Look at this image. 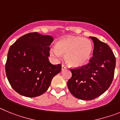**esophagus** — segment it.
Wrapping results in <instances>:
<instances>
[{
  "label": "esophagus",
  "mask_w": 120,
  "mask_h": 120,
  "mask_svg": "<svg viewBox=\"0 0 120 120\" xmlns=\"http://www.w3.org/2000/svg\"><path fill=\"white\" fill-rule=\"evenodd\" d=\"M66 68H67V67H66V65H64V64H62L61 65V69L62 70H64V69H65Z\"/></svg>",
  "instance_id": "34e87169"
}]
</instances>
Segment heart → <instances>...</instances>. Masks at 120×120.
<instances>
[{
  "mask_svg": "<svg viewBox=\"0 0 120 120\" xmlns=\"http://www.w3.org/2000/svg\"><path fill=\"white\" fill-rule=\"evenodd\" d=\"M93 52V45L90 40L79 36L64 37L56 43V48L50 50L51 55L59 58L64 54V60L69 66L79 67L86 64Z\"/></svg>",
  "mask_w": 120,
  "mask_h": 120,
  "instance_id": "1",
  "label": "heart"
}]
</instances>
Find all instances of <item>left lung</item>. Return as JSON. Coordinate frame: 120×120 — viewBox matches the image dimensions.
<instances>
[{"mask_svg": "<svg viewBox=\"0 0 120 120\" xmlns=\"http://www.w3.org/2000/svg\"><path fill=\"white\" fill-rule=\"evenodd\" d=\"M93 56L87 64L71 68L72 77L67 85L71 93L83 100H91L106 91L110 86L115 72L116 59L108 44L94 37Z\"/></svg>", "mask_w": 120, "mask_h": 120, "instance_id": "1", "label": "left lung"}]
</instances>
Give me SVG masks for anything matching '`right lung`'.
<instances>
[{"mask_svg":"<svg viewBox=\"0 0 120 120\" xmlns=\"http://www.w3.org/2000/svg\"><path fill=\"white\" fill-rule=\"evenodd\" d=\"M50 35L30 33L23 35L10 46L5 71L8 82L15 92L27 97L44 94L52 79L61 71V64L49 61Z\"/></svg>","mask_w":120,"mask_h":120,"instance_id":"add662e5","label":"right lung"}]
</instances>
